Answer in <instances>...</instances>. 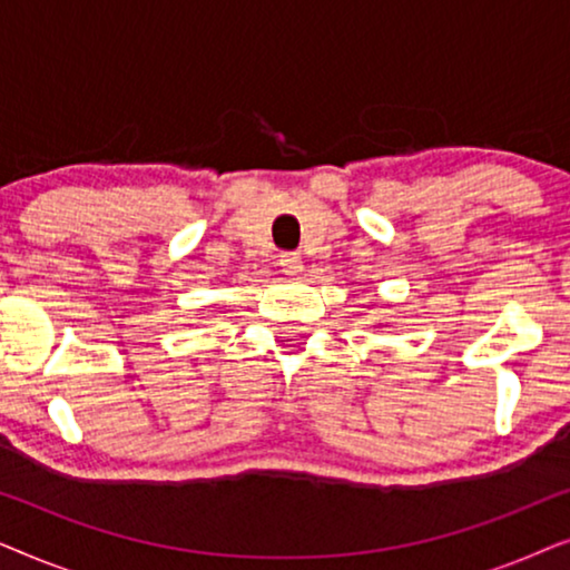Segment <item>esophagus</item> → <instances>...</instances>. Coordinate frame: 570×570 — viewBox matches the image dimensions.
<instances>
[{
	"mask_svg": "<svg viewBox=\"0 0 570 570\" xmlns=\"http://www.w3.org/2000/svg\"><path fill=\"white\" fill-rule=\"evenodd\" d=\"M279 264H283V269L291 272V275H298V272L303 269V262L298 254H283L279 256Z\"/></svg>",
	"mask_w": 570,
	"mask_h": 570,
	"instance_id": "1",
	"label": "esophagus"
}]
</instances>
